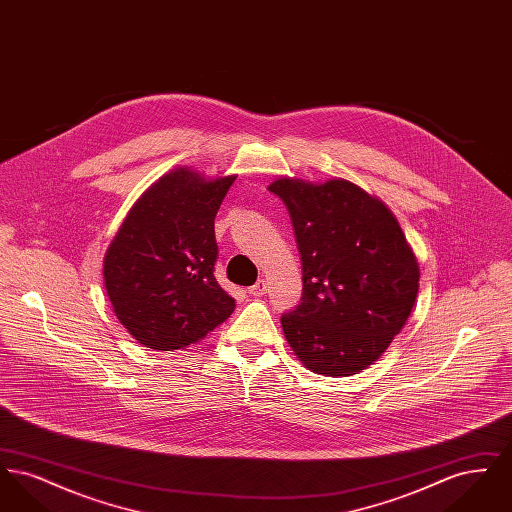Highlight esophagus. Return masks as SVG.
<instances>
[{
	"label": "esophagus",
	"mask_w": 512,
	"mask_h": 512,
	"mask_svg": "<svg viewBox=\"0 0 512 512\" xmlns=\"http://www.w3.org/2000/svg\"><path fill=\"white\" fill-rule=\"evenodd\" d=\"M267 282L265 280H259L257 284H253L247 292L251 293V295H255V297H263L265 293H267Z\"/></svg>",
	"instance_id": "esophagus-1"
}]
</instances>
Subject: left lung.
<instances>
[{
	"instance_id": "left-lung-1",
	"label": "left lung",
	"mask_w": 512,
	"mask_h": 512,
	"mask_svg": "<svg viewBox=\"0 0 512 512\" xmlns=\"http://www.w3.org/2000/svg\"><path fill=\"white\" fill-rule=\"evenodd\" d=\"M301 255V303L280 322L299 361L326 376L372 365L401 332L418 293V263L390 209L334 178H278Z\"/></svg>"
}]
</instances>
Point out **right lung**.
<instances>
[{
  "label": "right lung",
  "mask_w": 512,
  "mask_h": 512,
  "mask_svg": "<svg viewBox=\"0 0 512 512\" xmlns=\"http://www.w3.org/2000/svg\"><path fill=\"white\" fill-rule=\"evenodd\" d=\"M236 176L176 169L134 203L103 261L122 326L157 351L203 340L236 309L215 278V217Z\"/></svg>",
  "instance_id": "add662e5"
}]
</instances>
